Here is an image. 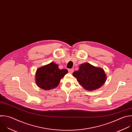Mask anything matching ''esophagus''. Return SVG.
Returning a JSON list of instances; mask_svg holds the SVG:
<instances>
[{
    "mask_svg": "<svg viewBox=\"0 0 132 132\" xmlns=\"http://www.w3.org/2000/svg\"><path fill=\"white\" fill-rule=\"evenodd\" d=\"M73 68H71V69H68V71H69V73H72L73 72Z\"/></svg>",
    "mask_w": 132,
    "mask_h": 132,
    "instance_id": "esophagus-1",
    "label": "esophagus"
}]
</instances>
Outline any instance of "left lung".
Listing matches in <instances>:
<instances>
[{
	"mask_svg": "<svg viewBox=\"0 0 132 132\" xmlns=\"http://www.w3.org/2000/svg\"><path fill=\"white\" fill-rule=\"evenodd\" d=\"M72 75L83 88L88 91L100 88L107 79L103 69L95 67L88 63L82 64L79 70L73 72Z\"/></svg>",
	"mask_w": 132,
	"mask_h": 132,
	"instance_id": "left-lung-1",
	"label": "left lung"
}]
</instances>
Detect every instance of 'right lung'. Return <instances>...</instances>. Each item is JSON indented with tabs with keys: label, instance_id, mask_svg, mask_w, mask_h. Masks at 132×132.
<instances>
[{
	"label": "right lung",
	"instance_id": "1",
	"mask_svg": "<svg viewBox=\"0 0 132 132\" xmlns=\"http://www.w3.org/2000/svg\"><path fill=\"white\" fill-rule=\"evenodd\" d=\"M67 72L66 69L61 70L57 64L52 62L37 69L36 83L38 86L45 90L54 89Z\"/></svg>",
	"mask_w": 132,
	"mask_h": 132
}]
</instances>
